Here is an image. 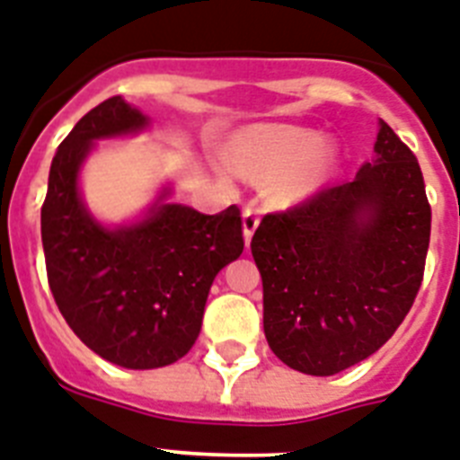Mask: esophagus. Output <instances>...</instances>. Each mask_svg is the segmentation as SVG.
Listing matches in <instances>:
<instances>
[{"label":"esophagus","mask_w":460,"mask_h":460,"mask_svg":"<svg viewBox=\"0 0 460 460\" xmlns=\"http://www.w3.org/2000/svg\"><path fill=\"white\" fill-rule=\"evenodd\" d=\"M258 221H261V218H258V211H256V208L246 207L244 211H242V227H244L246 244L252 242L253 233H256V227H258Z\"/></svg>","instance_id":"1"}]
</instances>
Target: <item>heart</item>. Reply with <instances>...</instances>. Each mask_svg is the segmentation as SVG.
<instances>
[{"label": "heart", "instance_id": "obj_1", "mask_svg": "<svg viewBox=\"0 0 460 460\" xmlns=\"http://www.w3.org/2000/svg\"><path fill=\"white\" fill-rule=\"evenodd\" d=\"M322 138L301 128H253L237 136L227 159L242 173L275 178L272 192L279 199H298L329 176L333 155L320 150Z\"/></svg>", "mask_w": 460, "mask_h": 460}]
</instances>
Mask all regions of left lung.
Returning a JSON list of instances; mask_svg holds the SVG:
<instances>
[{"label":"left lung","mask_w":460,"mask_h":460,"mask_svg":"<svg viewBox=\"0 0 460 460\" xmlns=\"http://www.w3.org/2000/svg\"><path fill=\"white\" fill-rule=\"evenodd\" d=\"M374 150L352 181L263 216L253 233L265 339L301 374L333 376L374 355L423 282L430 204L419 159L385 121Z\"/></svg>","instance_id":"left-lung-1"}]
</instances>
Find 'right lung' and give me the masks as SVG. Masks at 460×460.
Segmentation results:
<instances>
[{"label":"right lung","mask_w":460,"mask_h":460,"mask_svg":"<svg viewBox=\"0 0 460 460\" xmlns=\"http://www.w3.org/2000/svg\"><path fill=\"white\" fill-rule=\"evenodd\" d=\"M147 117L121 96L86 112L56 150L41 207L47 277L60 314L91 350L124 369L188 355L214 277L244 252L239 208L216 216L159 202L134 226L102 227L79 197L93 140L136 134Z\"/></svg>","instance_id":"add662e5"}]
</instances>
